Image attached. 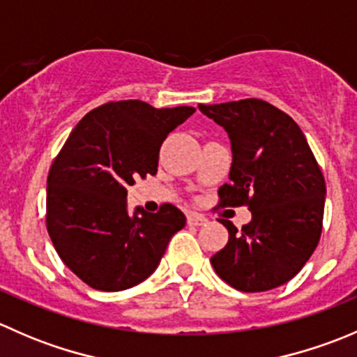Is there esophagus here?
<instances>
[{
    "label": "esophagus",
    "mask_w": 357,
    "mask_h": 357,
    "mask_svg": "<svg viewBox=\"0 0 357 357\" xmlns=\"http://www.w3.org/2000/svg\"><path fill=\"white\" fill-rule=\"evenodd\" d=\"M188 225L190 226H204L207 225V218L199 212H188Z\"/></svg>",
    "instance_id": "1"
}]
</instances>
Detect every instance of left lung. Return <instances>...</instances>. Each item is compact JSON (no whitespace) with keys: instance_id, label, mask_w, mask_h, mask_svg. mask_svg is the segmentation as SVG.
Masks as SVG:
<instances>
[{"instance_id":"left-lung-1","label":"left lung","mask_w":357,"mask_h":357,"mask_svg":"<svg viewBox=\"0 0 357 357\" xmlns=\"http://www.w3.org/2000/svg\"><path fill=\"white\" fill-rule=\"evenodd\" d=\"M199 109L231 139L229 183L218 190L215 208L252 212L242 229L219 219L229 238L211 257L212 268L240 291L276 289L304 268L321 236L326 185L318 160L297 122L264 100Z\"/></svg>"}]
</instances>
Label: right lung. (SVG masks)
<instances>
[{"instance_id": "add662e5", "label": "right lung", "mask_w": 357, "mask_h": 357, "mask_svg": "<svg viewBox=\"0 0 357 357\" xmlns=\"http://www.w3.org/2000/svg\"><path fill=\"white\" fill-rule=\"evenodd\" d=\"M193 112L142 100L103 103L79 121L53 158L46 229L63 264L91 289L119 291L142 283L186 225L171 204L155 214L129 215L126 197L136 178L157 174L162 143Z\"/></svg>"}]
</instances>
